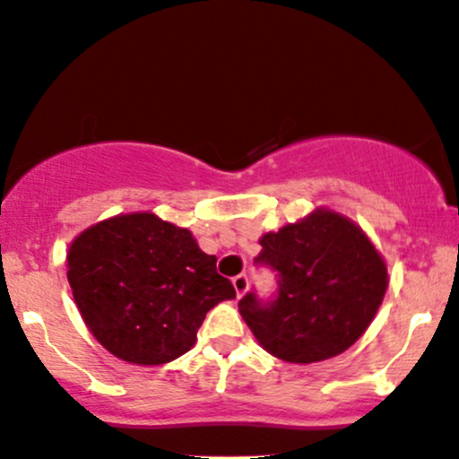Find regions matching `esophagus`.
<instances>
[{
    "label": "esophagus",
    "instance_id": "obj_1",
    "mask_svg": "<svg viewBox=\"0 0 459 459\" xmlns=\"http://www.w3.org/2000/svg\"><path fill=\"white\" fill-rule=\"evenodd\" d=\"M231 285H234V290H236V293H238V296H245V291L248 290V279H247V274L234 276V279H231Z\"/></svg>",
    "mask_w": 459,
    "mask_h": 459
}]
</instances>
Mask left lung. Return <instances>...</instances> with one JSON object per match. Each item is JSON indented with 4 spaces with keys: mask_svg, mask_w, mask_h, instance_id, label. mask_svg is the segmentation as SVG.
I'll list each match as a JSON object with an SVG mask.
<instances>
[{
    "mask_svg": "<svg viewBox=\"0 0 459 459\" xmlns=\"http://www.w3.org/2000/svg\"><path fill=\"white\" fill-rule=\"evenodd\" d=\"M257 262L279 273V296L238 310L257 342L290 364L336 358L361 338L387 291V264L355 221L315 208L259 238Z\"/></svg>",
    "mask_w": 459,
    "mask_h": 459,
    "instance_id": "obj_1",
    "label": "left lung"
}]
</instances>
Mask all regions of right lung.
<instances>
[{
	"label": "right lung",
	"mask_w": 459,
	"mask_h": 459,
	"mask_svg": "<svg viewBox=\"0 0 459 459\" xmlns=\"http://www.w3.org/2000/svg\"><path fill=\"white\" fill-rule=\"evenodd\" d=\"M67 281L84 325L129 364L160 366L197 341L204 316L234 285L186 228L127 212L82 230L67 248Z\"/></svg>",
	"instance_id": "add662e5"
}]
</instances>
